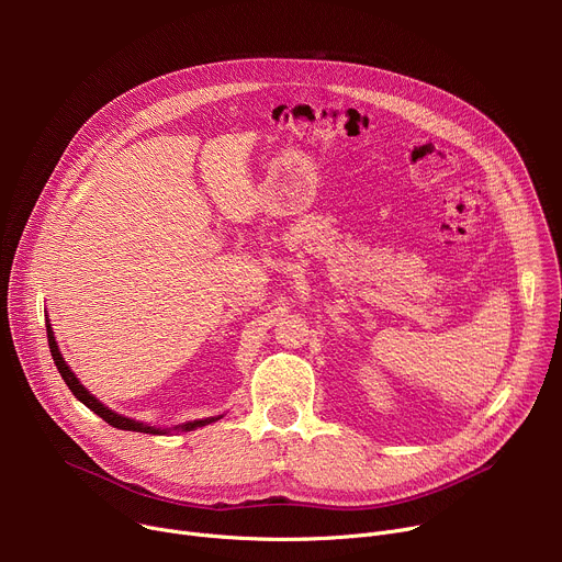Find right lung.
<instances>
[{
	"label": "right lung",
	"instance_id": "obj_1",
	"mask_svg": "<svg viewBox=\"0 0 562 562\" xmlns=\"http://www.w3.org/2000/svg\"><path fill=\"white\" fill-rule=\"evenodd\" d=\"M45 321H47L45 326H47L49 352H52V360H54L58 373H61V378L66 380V385H68L70 392L77 396V401H81L88 409H93L95 415L102 417L109 426H113V428H117V430H134V432H150V435H168V432H172V430H177V432H189V430H195V428H202V426H206V424H214V422L223 419V415H218V417H206V419L184 422V424L172 426V428H157V426H150V424H143V422L130 419V417H125V415H117V412L109 409L104 403H100V398H95L91 392H88V390L81 385V380H79V378L75 375V371L68 367V362H66L64 356H61V350H58V344H56V337H54L49 318H45Z\"/></svg>",
	"mask_w": 562,
	"mask_h": 562
}]
</instances>
